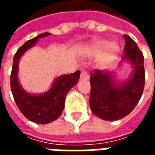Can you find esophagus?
I'll use <instances>...</instances> for the list:
<instances>
[{
  "label": "esophagus",
  "instance_id": "obj_1",
  "mask_svg": "<svg viewBox=\"0 0 155 155\" xmlns=\"http://www.w3.org/2000/svg\"><path fill=\"white\" fill-rule=\"evenodd\" d=\"M90 78V74H88L86 71H82L81 74V79H84V80H88Z\"/></svg>",
  "mask_w": 155,
  "mask_h": 155
}]
</instances>
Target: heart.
Segmentation results:
<instances>
[{"instance_id":"obj_1","label":"heart","mask_w":155,"mask_h":155,"mask_svg":"<svg viewBox=\"0 0 155 155\" xmlns=\"http://www.w3.org/2000/svg\"><path fill=\"white\" fill-rule=\"evenodd\" d=\"M117 45L114 43H109L107 41L100 40L94 42L90 47L88 48L87 53L91 56H98L105 51L104 57L102 60V63L105 64L110 59L114 57L117 52Z\"/></svg>"}]
</instances>
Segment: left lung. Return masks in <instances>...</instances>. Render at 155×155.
I'll list each match as a JSON object with an SVG mask.
<instances>
[{"instance_id": "obj_1", "label": "left lung", "mask_w": 155, "mask_h": 155, "mask_svg": "<svg viewBox=\"0 0 155 155\" xmlns=\"http://www.w3.org/2000/svg\"><path fill=\"white\" fill-rule=\"evenodd\" d=\"M125 40L124 54L119 68L124 63L132 68L127 79L117 80V71H94L91 75L90 105L92 112L104 120H119L130 114L142 96L144 87L143 56L137 44L129 35Z\"/></svg>"}]
</instances>
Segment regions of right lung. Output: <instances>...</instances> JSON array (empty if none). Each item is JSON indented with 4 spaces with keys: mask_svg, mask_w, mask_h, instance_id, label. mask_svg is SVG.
<instances>
[{
    "mask_svg": "<svg viewBox=\"0 0 155 155\" xmlns=\"http://www.w3.org/2000/svg\"><path fill=\"white\" fill-rule=\"evenodd\" d=\"M51 33L45 32L35 38L26 41L19 48L13 59L11 89L15 104L23 115L34 123L48 124L53 122L62 114L64 107V100L71 88L77 84L81 71H75L73 74H63L55 78L51 88L41 94H31L25 91L18 79L19 62L25 51L35 45L38 40Z\"/></svg>",
    "mask_w": 155,
    "mask_h": 155,
    "instance_id": "1",
    "label": "right lung"
}]
</instances>
